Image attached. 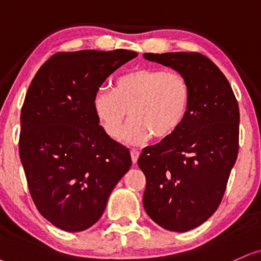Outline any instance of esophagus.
I'll use <instances>...</instances> for the list:
<instances>
[{"instance_id":"1","label":"esophagus","mask_w":261,"mask_h":261,"mask_svg":"<svg viewBox=\"0 0 261 261\" xmlns=\"http://www.w3.org/2000/svg\"><path fill=\"white\" fill-rule=\"evenodd\" d=\"M139 155L140 152L136 149H132L130 150V157H132V162L133 163H137L138 162V159H139Z\"/></svg>"}]
</instances>
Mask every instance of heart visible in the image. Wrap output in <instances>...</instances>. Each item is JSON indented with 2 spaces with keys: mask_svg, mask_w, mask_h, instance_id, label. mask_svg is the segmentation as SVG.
<instances>
[{
  "mask_svg": "<svg viewBox=\"0 0 261 261\" xmlns=\"http://www.w3.org/2000/svg\"><path fill=\"white\" fill-rule=\"evenodd\" d=\"M191 102L188 80L178 72L156 67H137L124 73L111 88H99L93 109L109 137L118 139L125 130L128 143H143L150 137L165 139L184 122Z\"/></svg>",
  "mask_w": 261,
  "mask_h": 261,
  "instance_id": "heart-1",
  "label": "heart"
}]
</instances>
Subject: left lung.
<instances>
[{"mask_svg":"<svg viewBox=\"0 0 261 261\" xmlns=\"http://www.w3.org/2000/svg\"><path fill=\"white\" fill-rule=\"evenodd\" d=\"M188 80L191 102L172 136L147 146L138 166L146 176L143 203L163 229L185 232L219 207L239 155L240 109L220 69L197 52L145 53Z\"/></svg>","mask_w":261,"mask_h":261,"instance_id":"1","label":"left lung"}]
</instances>
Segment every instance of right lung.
<instances>
[{
  "instance_id": "add662e5",
  "label": "right lung",
  "mask_w": 261,
  "mask_h": 261,
  "mask_svg": "<svg viewBox=\"0 0 261 261\" xmlns=\"http://www.w3.org/2000/svg\"><path fill=\"white\" fill-rule=\"evenodd\" d=\"M137 56L127 49L56 53L29 87L19 156L37 211L64 231L79 232L100 219L111 191L130 168L129 150L99 124L93 98Z\"/></svg>"
}]
</instances>
